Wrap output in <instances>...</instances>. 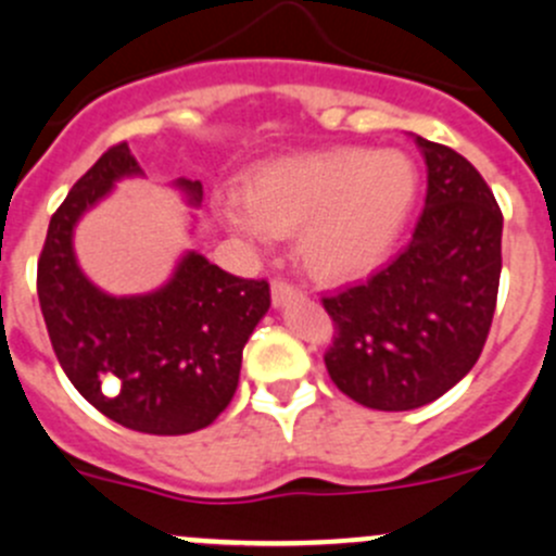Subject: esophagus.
<instances>
[{
    "mask_svg": "<svg viewBox=\"0 0 556 556\" xmlns=\"http://www.w3.org/2000/svg\"><path fill=\"white\" fill-rule=\"evenodd\" d=\"M301 295H304V290H301L299 285L288 282V279H274V282H271V301H274V306H285V304H288V301L301 299Z\"/></svg>",
    "mask_w": 556,
    "mask_h": 556,
    "instance_id": "obj_1",
    "label": "esophagus"
}]
</instances>
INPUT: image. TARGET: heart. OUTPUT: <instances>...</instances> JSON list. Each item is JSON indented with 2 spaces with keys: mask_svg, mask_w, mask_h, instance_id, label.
<instances>
[{
  "mask_svg": "<svg viewBox=\"0 0 556 556\" xmlns=\"http://www.w3.org/2000/svg\"><path fill=\"white\" fill-rule=\"evenodd\" d=\"M417 199V166L392 148H333L266 161L228 193L223 215L252 242L299 233V255L323 282L366 277L401 237Z\"/></svg>",
  "mask_w": 556,
  "mask_h": 556,
  "instance_id": "b5f03b06",
  "label": "heart"
}]
</instances>
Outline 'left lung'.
Returning <instances> with one entry per match:
<instances>
[{
	"label": "left lung",
	"mask_w": 556,
	"mask_h": 556,
	"mask_svg": "<svg viewBox=\"0 0 556 556\" xmlns=\"http://www.w3.org/2000/svg\"><path fill=\"white\" fill-rule=\"evenodd\" d=\"M428 195L412 242L368 282L323 299L336 325L325 368L344 395L408 412L479 361L501 285L503 212L476 166L417 137Z\"/></svg>",
	"instance_id": "left-lung-1"
}]
</instances>
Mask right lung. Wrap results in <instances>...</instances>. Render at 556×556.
I'll return each instance as SVG.
<instances>
[{
	"label": "right lung",
	"instance_id": "1",
	"mask_svg": "<svg viewBox=\"0 0 556 556\" xmlns=\"http://www.w3.org/2000/svg\"><path fill=\"white\" fill-rule=\"evenodd\" d=\"M142 174L126 142L112 144L50 217L37 263V295L50 344L75 390L112 422L150 435L206 428L231 403L242 350L271 306L266 279L223 271L185 252L164 288L106 295L80 271L77 220L123 177ZM190 204L201 182L177 179Z\"/></svg>",
	"mask_w": 556,
	"mask_h": 556
}]
</instances>
